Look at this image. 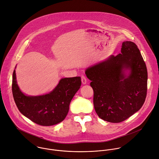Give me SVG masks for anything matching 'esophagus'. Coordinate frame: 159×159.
Returning <instances> with one entry per match:
<instances>
[{
  "label": "esophagus",
  "instance_id": "obj_1",
  "mask_svg": "<svg viewBox=\"0 0 159 159\" xmlns=\"http://www.w3.org/2000/svg\"><path fill=\"white\" fill-rule=\"evenodd\" d=\"M81 80H82V83L83 84H87V79L84 75H82L81 77Z\"/></svg>",
  "mask_w": 159,
  "mask_h": 159
}]
</instances>
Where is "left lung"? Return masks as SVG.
<instances>
[{
    "label": "left lung",
    "mask_w": 159,
    "mask_h": 159,
    "mask_svg": "<svg viewBox=\"0 0 159 159\" xmlns=\"http://www.w3.org/2000/svg\"><path fill=\"white\" fill-rule=\"evenodd\" d=\"M85 74L92 81L94 108L101 119L120 123L143 107L147 95L148 70L134 43L123 42L121 53L87 68Z\"/></svg>",
    "instance_id": "1"
}]
</instances>
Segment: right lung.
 <instances>
[{"instance_id": "1", "label": "right lung", "mask_w": 159, "mask_h": 159, "mask_svg": "<svg viewBox=\"0 0 159 159\" xmlns=\"http://www.w3.org/2000/svg\"><path fill=\"white\" fill-rule=\"evenodd\" d=\"M81 86L80 77L64 78L50 93L40 96H26L20 90L13 72L12 93L21 114L33 122L44 126H52L66 117L70 103Z\"/></svg>"}]
</instances>
